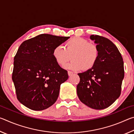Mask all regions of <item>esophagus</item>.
<instances>
[{
	"label": "esophagus",
	"mask_w": 134,
	"mask_h": 134,
	"mask_svg": "<svg viewBox=\"0 0 134 134\" xmlns=\"http://www.w3.org/2000/svg\"><path fill=\"white\" fill-rule=\"evenodd\" d=\"M74 74V72L72 71H68V74H69V76H72V74Z\"/></svg>",
	"instance_id": "obj_1"
}]
</instances>
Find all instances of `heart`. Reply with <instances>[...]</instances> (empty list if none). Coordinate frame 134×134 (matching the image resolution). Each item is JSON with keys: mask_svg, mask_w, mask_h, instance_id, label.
Listing matches in <instances>:
<instances>
[{"mask_svg": "<svg viewBox=\"0 0 134 134\" xmlns=\"http://www.w3.org/2000/svg\"><path fill=\"white\" fill-rule=\"evenodd\" d=\"M99 55L97 45L90 43L82 38L74 37L65 43L63 47H55L53 56L57 64L63 67L72 59L67 67L73 70H88L92 69L97 62Z\"/></svg>", "mask_w": 134, "mask_h": 134, "instance_id": "heart-1", "label": "heart"}]
</instances>
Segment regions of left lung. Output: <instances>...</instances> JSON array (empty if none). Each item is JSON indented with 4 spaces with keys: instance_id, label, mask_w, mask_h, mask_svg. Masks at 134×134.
<instances>
[{
    "instance_id": "1",
    "label": "left lung",
    "mask_w": 134,
    "mask_h": 134,
    "mask_svg": "<svg viewBox=\"0 0 134 134\" xmlns=\"http://www.w3.org/2000/svg\"><path fill=\"white\" fill-rule=\"evenodd\" d=\"M97 44L99 55L92 69L79 73L77 93L81 102L94 109L110 106L121 93L124 77L123 58L113 43L102 36H90Z\"/></svg>"
}]
</instances>
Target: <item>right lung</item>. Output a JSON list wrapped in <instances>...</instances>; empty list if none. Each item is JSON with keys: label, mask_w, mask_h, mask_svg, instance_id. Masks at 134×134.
Masks as SVG:
<instances>
[{"label": "right lung", "mask_w": 134, "mask_h": 134, "mask_svg": "<svg viewBox=\"0 0 134 134\" xmlns=\"http://www.w3.org/2000/svg\"><path fill=\"white\" fill-rule=\"evenodd\" d=\"M43 34L22 43L14 57L12 80L18 100L34 110L50 107L57 99L67 71L57 64L53 51L69 39Z\"/></svg>", "instance_id": "obj_1"}]
</instances>
